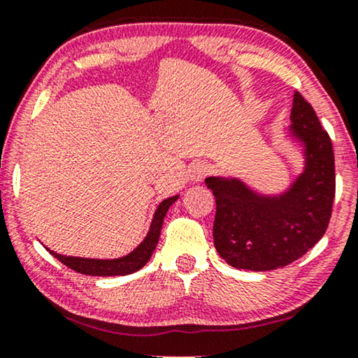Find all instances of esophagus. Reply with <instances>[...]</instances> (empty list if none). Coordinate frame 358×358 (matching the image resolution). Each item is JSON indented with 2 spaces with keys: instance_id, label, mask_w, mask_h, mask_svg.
Wrapping results in <instances>:
<instances>
[{
  "instance_id": "1",
  "label": "esophagus",
  "mask_w": 358,
  "mask_h": 358,
  "mask_svg": "<svg viewBox=\"0 0 358 358\" xmlns=\"http://www.w3.org/2000/svg\"><path fill=\"white\" fill-rule=\"evenodd\" d=\"M208 173H210L208 164L195 163L189 171V178H190V180H192V182H200V180H202Z\"/></svg>"
}]
</instances>
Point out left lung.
Returning <instances> with one entry per match:
<instances>
[{
	"label": "left lung",
	"instance_id": "1",
	"mask_svg": "<svg viewBox=\"0 0 358 358\" xmlns=\"http://www.w3.org/2000/svg\"><path fill=\"white\" fill-rule=\"evenodd\" d=\"M290 122L288 138L300 148L303 169L280 192H261L234 176L205 179L217 202L215 248L234 268L285 267L310 251L329 224L336 194L331 138L298 91Z\"/></svg>",
	"mask_w": 358,
	"mask_h": 358
}]
</instances>
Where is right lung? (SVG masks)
<instances>
[{
	"label": "right lung",
	"mask_w": 358,
	"mask_h": 358,
	"mask_svg": "<svg viewBox=\"0 0 358 358\" xmlns=\"http://www.w3.org/2000/svg\"><path fill=\"white\" fill-rule=\"evenodd\" d=\"M178 199H179V195H174V197L164 199L163 202L158 205V208H156V212L153 215V220H151L150 229H148V233H146L145 239L134 249V251L127 254V256H122L117 259L76 257V256H63V254L52 251V249H48L47 246L45 248H47V251H50L52 256L57 257L62 264H65L66 267L73 268L75 272L85 273V275H96V277L129 275V273L140 271V268L150 261L151 254L155 252L156 244H158V241H159L161 228H163L166 213H168L169 207Z\"/></svg>",
	"instance_id": "obj_1"
}]
</instances>
